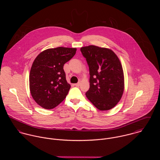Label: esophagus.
Returning a JSON list of instances; mask_svg holds the SVG:
<instances>
[{"mask_svg":"<svg viewBox=\"0 0 160 160\" xmlns=\"http://www.w3.org/2000/svg\"><path fill=\"white\" fill-rule=\"evenodd\" d=\"M80 85H81V82H78V83H76V84H74V86H76V87H79Z\"/></svg>","mask_w":160,"mask_h":160,"instance_id":"34e87169","label":"esophagus"}]
</instances>
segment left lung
<instances>
[{
    "mask_svg": "<svg viewBox=\"0 0 160 160\" xmlns=\"http://www.w3.org/2000/svg\"><path fill=\"white\" fill-rule=\"evenodd\" d=\"M81 52L89 68L86 97L100 110L113 108L124 92V74L118 57L112 50L97 46L81 47Z\"/></svg>",
    "mask_w": 160,
    "mask_h": 160,
    "instance_id": "8db88e82",
    "label": "left lung"
}]
</instances>
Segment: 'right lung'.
<instances>
[{
	"label": "right lung",
	"mask_w": 160,
	"mask_h": 160,
	"mask_svg": "<svg viewBox=\"0 0 160 160\" xmlns=\"http://www.w3.org/2000/svg\"><path fill=\"white\" fill-rule=\"evenodd\" d=\"M76 52V48H48L34 60L29 73V88L33 99L42 108L53 109L66 98L71 86L63 66Z\"/></svg>",
	"instance_id": "obj_1"
}]
</instances>
